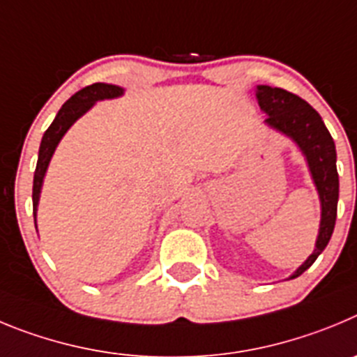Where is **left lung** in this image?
<instances>
[{
    "mask_svg": "<svg viewBox=\"0 0 357 357\" xmlns=\"http://www.w3.org/2000/svg\"><path fill=\"white\" fill-rule=\"evenodd\" d=\"M258 105L268 117L265 123L274 130L287 135L303 151L310 167L311 178L319 190L322 217H320V229L314 243V250L310 258L298 266L290 275V279L298 278L306 272L314 259L322 255L331 234L335 231L336 210H338V171H336V147L335 140L327 131L319 112L310 107L304 99L284 89L268 85H258L256 91Z\"/></svg>",
    "mask_w": 357,
    "mask_h": 357,
    "instance_id": "left-lung-1",
    "label": "left lung"
}]
</instances>
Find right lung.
Wrapping results in <instances>:
<instances>
[{"mask_svg": "<svg viewBox=\"0 0 357 357\" xmlns=\"http://www.w3.org/2000/svg\"><path fill=\"white\" fill-rule=\"evenodd\" d=\"M123 94L124 89H121V86L117 85H110V83H92V85L78 91L73 98H69L63 102V107L60 108L56 117H54V121L51 123V126L46 130V133H44L43 137V142H40V147H38L37 169H35L33 176V194H31V199H33L35 227H37V206L38 197H40V188H43L44 176H46L51 156H53L54 149H56L59 142L62 140V137L67 133V130L85 114V112H89L94 107L96 101L114 99Z\"/></svg>", "mask_w": 357, "mask_h": 357, "instance_id": "1", "label": "right lung"}]
</instances>
